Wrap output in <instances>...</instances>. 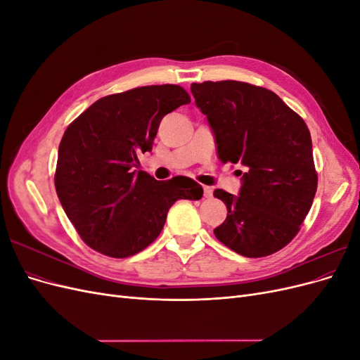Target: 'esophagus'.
Segmentation results:
<instances>
[{
  "instance_id": "esophagus-1",
  "label": "esophagus",
  "mask_w": 360,
  "mask_h": 360,
  "mask_svg": "<svg viewBox=\"0 0 360 360\" xmlns=\"http://www.w3.org/2000/svg\"><path fill=\"white\" fill-rule=\"evenodd\" d=\"M213 197V191L209 186H204V198H212Z\"/></svg>"
}]
</instances>
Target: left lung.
Listing matches in <instances>:
<instances>
[{
	"label": "left lung",
	"mask_w": 360,
	"mask_h": 360,
	"mask_svg": "<svg viewBox=\"0 0 360 360\" xmlns=\"http://www.w3.org/2000/svg\"><path fill=\"white\" fill-rule=\"evenodd\" d=\"M191 91L209 120L217 156L246 168L238 197L213 192L228 210L216 238L248 258L278 252L299 233L317 192L307 123L263 86L205 81Z\"/></svg>",
	"instance_id": "obj_1"
}]
</instances>
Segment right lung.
I'll list each match as a JSON object with an SVG mask.
<instances>
[{"instance_id":"1","label":"right lung","mask_w":360,"mask_h":360,"mask_svg":"<svg viewBox=\"0 0 360 360\" xmlns=\"http://www.w3.org/2000/svg\"><path fill=\"white\" fill-rule=\"evenodd\" d=\"M189 102L180 85L138 86L102 97L66 129L56 189L91 249L112 258L135 255L156 240L174 202L202 197L191 179L159 181L136 171L138 153L151 151L160 120Z\"/></svg>"}]
</instances>
